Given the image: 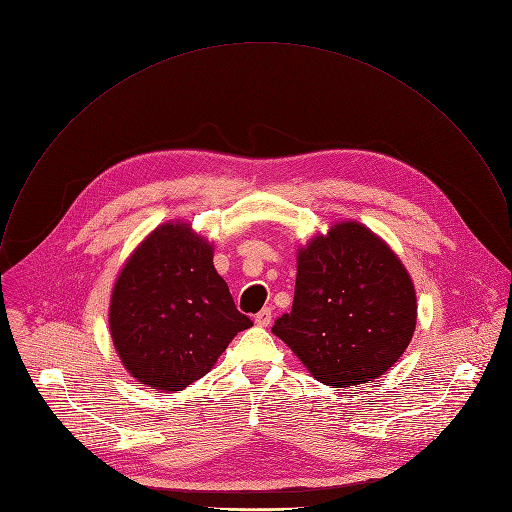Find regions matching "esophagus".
I'll return each mask as SVG.
<instances>
[{
    "instance_id": "esophagus-1",
    "label": "esophagus",
    "mask_w": 512,
    "mask_h": 512,
    "mask_svg": "<svg viewBox=\"0 0 512 512\" xmlns=\"http://www.w3.org/2000/svg\"><path fill=\"white\" fill-rule=\"evenodd\" d=\"M254 321H256L258 327H268V325L272 323V309H268V306H266V309H262V311L254 317Z\"/></svg>"
}]
</instances>
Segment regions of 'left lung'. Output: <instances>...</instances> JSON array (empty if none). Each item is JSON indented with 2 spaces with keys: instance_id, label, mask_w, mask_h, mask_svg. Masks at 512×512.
Listing matches in <instances>:
<instances>
[{
  "instance_id": "1",
  "label": "left lung",
  "mask_w": 512,
  "mask_h": 512,
  "mask_svg": "<svg viewBox=\"0 0 512 512\" xmlns=\"http://www.w3.org/2000/svg\"><path fill=\"white\" fill-rule=\"evenodd\" d=\"M416 290L399 258L357 222L337 224L298 252L292 311L272 333L321 383L383 375L412 341Z\"/></svg>"
}]
</instances>
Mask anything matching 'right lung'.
<instances>
[{
    "instance_id": "obj_1",
    "label": "right lung",
    "mask_w": 512,
    "mask_h": 512,
    "mask_svg": "<svg viewBox=\"0 0 512 512\" xmlns=\"http://www.w3.org/2000/svg\"><path fill=\"white\" fill-rule=\"evenodd\" d=\"M212 260V246L177 222L157 228L125 264L109 323L123 365L141 383L181 391L252 327Z\"/></svg>"
}]
</instances>
